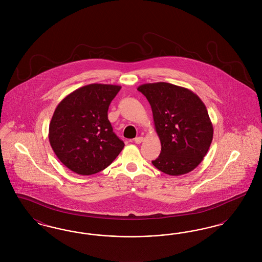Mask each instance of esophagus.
<instances>
[{"label":"esophagus","instance_id":"esophagus-1","mask_svg":"<svg viewBox=\"0 0 262 262\" xmlns=\"http://www.w3.org/2000/svg\"><path fill=\"white\" fill-rule=\"evenodd\" d=\"M142 141H143V137H136V138H135V142H136V143H137V144L141 143Z\"/></svg>","mask_w":262,"mask_h":262}]
</instances>
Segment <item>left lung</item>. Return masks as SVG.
<instances>
[{
	"mask_svg": "<svg viewBox=\"0 0 262 262\" xmlns=\"http://www.w3.org/2000/svg\"><path fill=\"white\" fill-rule=\"evenodd\" d=\"M148 100L161 153L152 164L171 176L195 169L210 147L213 125L204 103L187 88L168 82L137 88Z\"/></svg>",
	"mask_w": 262,
	"mask_h": 262,
	"instance_id": "obj_1",
	"label": "left lung"
}]
</instances>
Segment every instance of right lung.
I'll return each mask as SVG.
<instances>
[{
	"mask_svg": "<svg viewBox=\"0 0 262 262\" xmlns=\"http://www.w3.org/2000/svg\"><path fill=\"white\" fill-rule=\"evenodd\" d=\"M120 89V85L92 83L77 88L58 104L49 125V141L71 171L96 174L124 148L108 120L109 105Z\"/></svg>",
	"mask_w": 262,
	"mask_h": 262,
	"instance_id": "right-lung-1",
	"label": "right lung"
}]
</instances>
